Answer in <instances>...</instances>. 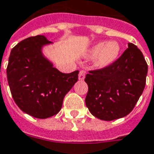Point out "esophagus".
I'll list each match as a JSON object with an SVG mask.
<instances>
[{"label":"esophagus","instance_id":"esophagus-1","mask_svg":"<svg viewBox=\"0 0 154 154\" xmlns=\"http://www.w3.org/2000/svg\"><path fill=\"white\" fill-rule=\"evenodd\" d=\"M85 76H86V72L84 70L80 71V72H79V76H78V78H79V80L82 81L84 80V78H85Z\"/></svg>","mask_w":154,"mask_h":154}]
</instances>
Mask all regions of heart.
Listing matches in <instances>:
<instances>
[{
	"mask_svg": "<svg viewBox=\"0 0 154 154\" xmlns=\"http://www.w3.org/2000/svg\"><path fill=\"white\" fill-rule=\"evenodd\" d=\"M119 45L116 42H100L91 48L89 54L96 57L95 63L97 67H106L116 60L119 53Z\"/></svg>",
	"mask_w": 154,
	"mask_h": 154,
	"instance_id": "1",
	"label": "heart"
}]
</instances>
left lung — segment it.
Instances as JSON below:
<instances>
[{
  "label": "left lung",
  "mask_w": 154,
  "mask_h": 154,
  "mask_svg": "<svg viewBox=\"0 0 154 154\" xmlns=\"http://www.w3.org/2000/svg\"><path fill=\"white\" fill-rule=\"evenodd\" d=\"M128 47L114 63L86 75V106L98 119L110 121L129 115L143 91L148 64L136 45Z\"/></svg>",
  "instance_id": "obj_1"
}]
</instances>
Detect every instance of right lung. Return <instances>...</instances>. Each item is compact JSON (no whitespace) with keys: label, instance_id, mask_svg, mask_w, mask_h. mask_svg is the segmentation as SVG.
Returning <instances> with one entry per match:
<instances>
[{"label":"right lung","instance_id":"add662e5","mask_svg":"<svg viewBox=\"0 0 154 154\" xmlns=\"http://www.w3.org/2000/svg\"><path fill=\"white\" fill-rule=\"evenodd\" d=\"M44 35L29 37L13 48L6 73L12 97L25 113L46 119L60 111L64 97L77 82L79 71L63 73L42 54L51 44Z\"/></svg>","mask_w":154,"mask_h":154}]
</instances>
